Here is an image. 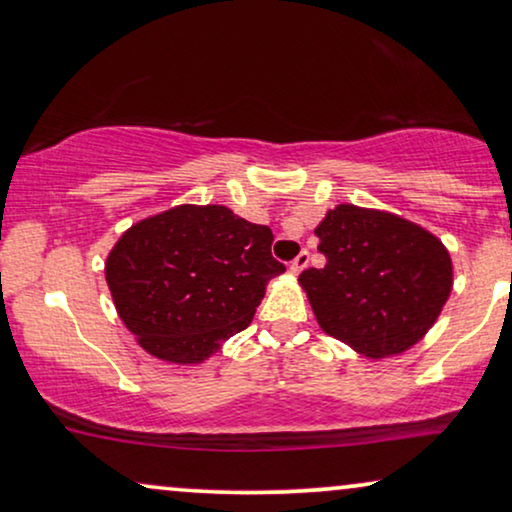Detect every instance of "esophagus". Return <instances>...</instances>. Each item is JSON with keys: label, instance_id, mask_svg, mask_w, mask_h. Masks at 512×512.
<instances>
[{"label": "esophagus", "instance_id": "34e87169", "mask_svg": "<svg viewBox=\"0 0 512 512\" xmlns=\"http://www.w3.org/2000/svg\"><path fill=\"white\" fill-rule=\"evenodd\" d=\"M307 264H309V252L302 250L300 255H297L295 260L290 262V271H293V274H300V271H302L304 267H307Z\"/></svg>", "mask_w": 512, "mask_h": 512}]
</instances>
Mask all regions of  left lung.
<instances>
[{
	"label": "left lung",
	"instance_id": "left-lung-1",
	"mask_svg": "<svg viewBox=\"0 0 512 512\" xmlns=\"http://www.w3.org/2000/svg\"><path fill=\"white\" fill-rule=\"evenodd\" d=\"M323 269H304L319 326L371 359L416 345L451 293V257L437 236L390 212L338 205L316 226Z\"/></svg>",
	"mask_w": 512,
	"mask_h": 512
}]
</instances>
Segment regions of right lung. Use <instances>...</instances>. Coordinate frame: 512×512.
<instances>
[{
    "label": "right lung",
    "instance_id": "obj_1",
    "mask_svg": "<svg viewBox=\"0 0 512 512\" xmlns=\"http://www.w3.org/2000/svg\"><path fill=\"white\" fill-rule=\"evenodd\" d=\"M271 241L269 226L224 205H179L141 219L106 262L120 319L153 357L200 364L248 328L267 281L286 271Z\"/></svg>",
    "mask_w": 512,
    "mask_h": 512
}]
</instances>
